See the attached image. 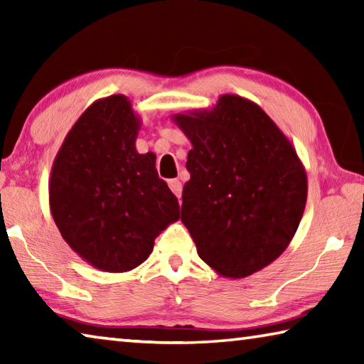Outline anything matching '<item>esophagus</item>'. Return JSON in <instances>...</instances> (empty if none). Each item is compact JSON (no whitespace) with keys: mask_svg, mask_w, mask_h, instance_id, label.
<instances>
[{"mask_svg":"<svg viewBox=\"0 0 364 364\" xmlns=\"http://www.w3.org/2000/svg\"><path fill=\"white\" fill-rule=\"evenodd\" d=\"M168 186H170V189H171V193H173V194L178 197V199H180V197H181V191H183L180 180H168Z\"/></svg>","mask_w":364,"mask_h":364,"instance_id":"34e87169","label":"esophagus"}]
</instances>
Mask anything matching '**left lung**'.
<instances>
[{
    "label": "left lung",
    "instance_id": "obj_1",
    "mask_svg": "<svg viewBox=\"0 0 364 364\" xmlns=\"http://www.w3.org/2000/svg\"><path fill=\"white\" fill-rule=\"evenodd\" d=\"M171 119L193 144L181 221L197 254L232 279L268 267L291 244L306 204L305 167L291 141L237 95Z\"/></svg>",
    "mask_w": 364,
    "mask_h": 364
}]
</instances>
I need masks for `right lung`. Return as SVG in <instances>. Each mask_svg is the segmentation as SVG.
Wrapping results in <instances>:
<instances>
[{
  "mask_svg": "<svg viewBox=\"0 0 364 364\" xmlns=\"http://www.w3.org/2000/svg\"><path fill=\"white\" fill-rule=\"evenodd\" d=\"M139 128L127 96L95 101L67 133L49 176V208L60 236L107 273L136 268L154 239L180 218L154 154L136 151Z\"/></svg>",
  "mask_w": 364,
  "mask_h": 364,
  "instance_id": "right-lung-1",
  "label": "right lung"
}]
</instances>
